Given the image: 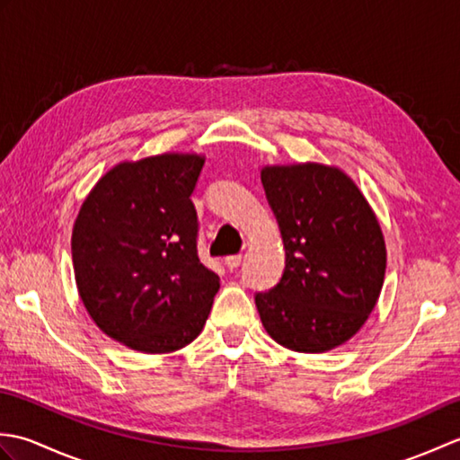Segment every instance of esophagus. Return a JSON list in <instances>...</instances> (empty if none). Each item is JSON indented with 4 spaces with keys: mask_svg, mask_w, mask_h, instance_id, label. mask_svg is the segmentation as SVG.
<instances>
[{
    "mask_svg": "<svg viewBox=\"0 0 460 460\" xmlns=\"http://www.w3.org/2000/svg\"><path fill=\"white\" fill-rule=\"evenodd\" d=\"M243 257L241 255H231V257H225V265H227L229 270H235L241 265Z\"/></svg>",
    "mask_w": 460,
    "mask_h": 460,
    "instance_id": "esophagus-1",
    "label": "esophagus"
}]
</instances>
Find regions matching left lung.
Returning a JSON list of instances; mask_svg holds the SVG:
<instances>
[{
  "instance_id": "1",
  "label": "left lung",
  "mask_w": 460,
  "mask_h": 460,
  "mask_svg": "<svg viewBox=\"0 0 460 460\" xmlns=\"http://www.w3.org/2000/svg\"><path fill=\"white\" fill-rule=\"evenodd\" d=\"M261 181L287 251L279 285L255 296L262 326L288 349H334L366 324L384 287L376 213L334 165H265Z\"/></svg>"
}]
</instances>
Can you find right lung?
I'll list each match as a JSON object with an SVG mask.
<instances>
[{"label":"right lung","mask_w":460,"mask_h":460,"mask_svg":"<svg viewBox=\"0 0 460 460\" xmlns=\"http://www.w3.org/2000/svg\"><path fill=\"white\" fill-rule=\"evenodd\" d=\"M205 158L120 162L96 181L73 227L76 288L106 336L170 354L199 336L219 277L198 257L191 193Z\"/></svg>","instance_id":"obj_1"}]
</instances>
